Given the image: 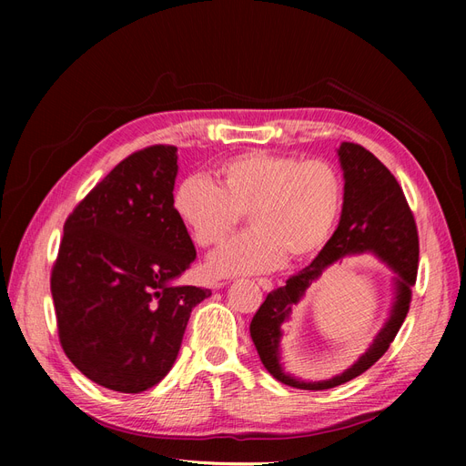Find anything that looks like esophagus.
<instances>
[{"instance_id": "esophagus-1", "label": "esophagus", "mask_w": 466, "mask_h": 466, "mask_svg": "<svg viewBox=\"0 0 466 466\" xmlns=\"http://www.w3.org/2000/svg\"><path fill=\"white\" fill-rule=\"evenodd\" d=\"M258 286H260L264 291H272V288H274L272 279H268V278H260V279H258Z\"/></svg>"}]
</instances>
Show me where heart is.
<instances>
[{
	"label": "heart",
	"instance_id": "1",
	"mask_svg": "<svg viewBox=\"0 0 466 466\" xmlns=\"http://www.w3.org/2000/svg\"><path fill=\"white\" fill-rule=\"evenodd\" d=\"M342 198V178L329 161L248 151L218 168V185L187 177L173 208L204 248L223 245L248 214L255 229L218 250L208 266L216 276H252L276 270L286 255H317L334 233Z\"/></svg>",
	"mask_w": 466,
	"mask_h": 466
}]
</instances>
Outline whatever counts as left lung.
<instances>
[{"instance_id": "8db88e82", "label": "left lung", "mask_w": 466, "mask_h": 466, "mask_svg": "<svg viewBox=\"0 0 466 466\" xmlns=\"http://www.w3.org/2000/svg\"><path fill=\"white\" fill-rule=\"evenodd\" d=\"M338 159L344 171L340 223L311 264L289 276L286 286L266 295V301L250 322V338L268 373L279 383L303 390H324L344 385L383 358L410 309L412 286L418 274V229L397 178L371 151L358 144L344 142L338 147ZM361 251H373L395 272V299L384 329L369 351L340 376L322 381H303L289 376L280 365V324L289 318L290 309L300 300L306 288L329 265Z\"/></svg>"}]
</instances>
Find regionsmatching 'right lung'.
I'll return each instance as SVG.
<instances>
[{"label": "right lung", "instance_id": "obj_1", "mask_svg": "<svg viewBox=\"0 0 466 466\" xmlns=\"http://www.w3.org/2000/svg\"><path fill=\"white\" fill-rule=\"evenodd\" d=\"M177 147L120 161L64 223L50 289L60 344L93 383L142 392L171 371L192 309L211 291L173 281L196 248L173 208Z\"/></svg>", "mask_w": 466, "mask_h": 466}]
</instances>
